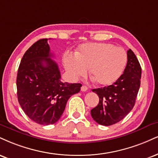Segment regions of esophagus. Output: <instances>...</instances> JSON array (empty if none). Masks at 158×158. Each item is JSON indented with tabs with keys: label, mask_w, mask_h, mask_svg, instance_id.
Returning <instances> with one entry per match:
<instances>
[{
	"label": "esophagus",
	"mask_w": 158,
	"mask_h": 158,
	"mask_svg": "<svg viewBox=\"0 0 158 158\" xmlns=\"http://www.w3.org/2000/svg\"><path fill=\"white\" fill-rule=\"evenodd\" d=\"M81 90L82 91V92H85V91L87 90V87L86 86H85V85H82L81 87Z\"/></svg>",
	"instance_id": "esophagus-1"
}]
</instances>
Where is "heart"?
Returning a JSON list of instances; mask_svg holds the SVG:
<instances>
[{
	"label": "heart",
	"mask_w": 158,
	"mask_h": 158,
	"mask_svg": "<svg viewBox=\"0 0 158 158\" xmlns=\"http://www.w3.org/2000/svg\"><path fill=\"white\" fill-rule=\"evenodd\" d=\"M127 54L122 48L111 43H89L81 45L76 56L64 57V66L72 79L89 75L96 84L109 86L119 79L124 71Z\"/></svg>",
	"instance_id": "obj_1"
}]
</instances>
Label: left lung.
<instances>
[{"label":"left lung","instance_id":"left-lung-1","mask_svg":"<svg viewBox=\"0 0 158 158\" xmlns=\"http://www.w3.org/2000/svg\"><path fill=\"white\" fill-rule=\"evenodd\" d=\"M141 67L131 49L127 51V63L122 76L113 85L93 89L99 102L91 110L94 120L98 124L110 126L122 120L133 108L140 88Z\"/></svg>","mask_w":158,"mask_h":158}]
</instances>
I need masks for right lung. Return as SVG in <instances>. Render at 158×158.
<instances>
[{"mask_svg":"<svg viewBox=\"0 0 158 158\" xmlns=\"http://www.w3.org/2000/svg\"><path fill=\"white\" fill-rule=\"evenodd\" d=\"M51 57L48 39L40 40L26 51L17 76L20 107L31 120L42 125L58 121L68 100L81 87L79 83L62 82L57 64Z\"/></svg>","mask_w":158,"mask_h":158,"instance_id":"add662e5","label":"right lung"}]
</instances>
